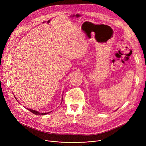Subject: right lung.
<instances>
[{"label":"right lung","instance_id":"add662e5","mask_svg":"<svg viewBox=\"0 0 146 146\" xmlns=\"http://www.w3.org/2000/svg\"><path fill=\"white\" fill-rule=\"evenodd\" d=\"M14 97H15V96H14ZM15 99L17 100V99H16V98L15 97ZM27 109L29 110V111H30L31 112H32L33 113H34V114H35V115H46V114H48V113H50V112H47V113H40V112H38V111H35V110H31V109H29V108H27Z\"/></svg>","mask_w":146,"mask_h":146}]
</instances>
